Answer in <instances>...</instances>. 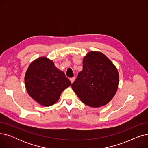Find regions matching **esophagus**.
Returning a JSON list of instances; mask_svg holds the SVG:
<instances>
[{"label":"esophagus","instance_id":"1","mask_svg":"<svg viewBox=\"0 0 148 148\" xmlns=\"http://www.w3.org/2000/svg\"><path fill=\"white\" fill-rule=\"evenodd\" d=\"M75 77H73V78H71V79H70V81L71 82V83H73V82H74V80H75Z\"/></svg>","mask_w":148,"mask_h":148}]
</instances>
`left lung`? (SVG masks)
I'll return each mask as SVG.
<instances>
[{"instance_id": "obj_1", "label": "left lung", "mask_w": 148, "mask_h": 148, "mask_svg": "<svg viewBox=\"0 0 148 148\" xmlns=\"http://www.w3.org/2000/svg\"><path fill=\"white\" fill-rule=\"evenodd\" d=\"M119 75L117 68L104 54L89 51L83 59V70L71 84L82 101L92 107L109 103L117 92Z\"/></svg>"}]
</instances>
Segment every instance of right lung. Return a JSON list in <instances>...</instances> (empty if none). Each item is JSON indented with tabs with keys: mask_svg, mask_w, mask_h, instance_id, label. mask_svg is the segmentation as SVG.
<instances>
[{
	"mask_svg": "<svg viewBox=\"0 0 148 148\" xmlns=\"http://www.w3.org/2000/svg\"><path fill=\"white\" fill-rule=\"evenodd\" d=\"M28 94L41 106L55 104L71 82L65 73L56 68L47 57H40L31 62L25 76Z\"/></svg>",
	"mask_w": 148,
	"mask_h": 148,
	"instance_id": "obj_1",
	"label": "right lung"
}]
</instances>
